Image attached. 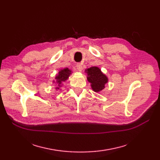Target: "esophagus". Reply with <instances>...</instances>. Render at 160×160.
<instances>
[{"instance_id": "esophagus-1", "label": "esophagus", "mask_w": 160, "mask_h": 160, "mask_svg": "<svg viewBox=\"0 0 160 160\" xmlns=\"http://www.w3.org/2000/svg\"><path fill=\"white\" fill-rule=\"evenodd\" d=\"M76 67H77V69L78 71H81L82 69H83V67H82V65L81 64H77L76 65Z\"/></svg>"}]
</instances>
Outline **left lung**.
<instances>
[{"label":"left lung","instance_id":"8db88e82","mask_svg":"<svg viewBox=\"0 0 160 160\" xmlns=\"http://www.w3.org/2000/svg\"><path fill=\"white\" fill-rule=\"evenodd\" d=\"M85 72L88 73L87 79L91 83L92 89L95 92H100L105 88V85L108 82V78L101 72L99 67H91L86 69Z\"/></svg>","mask_w":160,"mask_h":160}]
</instances>
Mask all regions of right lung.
Returning <instances> with one entry per match:
<instances>
[{
	"label": "right lung",
	"mask_w": 160,
	"mask_h": 160,
	"mask_svg": "<svg viewBox=\"0 0 160 160\" xmlns=\"http://www.w3.org/2000/svg\"><path fill=\"white\" fill-rule=\"evenodd\" d=\"M72 71L69 69L68 68H65L63 69H61L58 74L56 75L55 77V81H53V83H56L58 85V87H56L55 89H59L60 87H61L62 85V82H65V81H67V79H69V77L70 76V75H71Z\"/></svg>",
	"instance_id": "add662e5"
}]
</instances>
